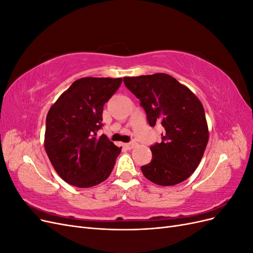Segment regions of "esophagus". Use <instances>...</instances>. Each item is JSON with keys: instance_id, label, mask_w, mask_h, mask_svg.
<instances>
[{"instance_id": "esophagus-1", "label": "esophagus", "mask_w": 253, "mask_h": 253, "mask_svg": "<svg viewBox=\"0 0 253 253\" xmlns=\"http://www.w3.org/2000/svg\"><path fill=\"white\" fill-rule=\"evenodd\" d=\"M137 145V143L135 142V141H132V142H128V143H126L125 144V147L126 148V149H128V150H131V149H133V148H135Z\"/></svg>"}]
</instances>
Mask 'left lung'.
Wrapping results in <instances>:
<instances>
[{
    "mask_svg": "<svg viewBox=\"0 0 253 253\" xmlns=\"http://www.w3.org/2000/svg\"><path fill=\"white\" fill-rule=\"evenodd\" d=\"M124 82L140 100L149 125L164 127L162 142L150 148L151 163L141 167L144 177L159 186L186 180L200 165L209 140L200 99L172 76L163 73L125 77Z\"/></svg>",
    "mask_w": 253,
    "mask_h": 253,
    "instance_id": "1",
    "label": "left lung"
}]
</instances>
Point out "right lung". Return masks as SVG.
Wrapping results in <instances>:
<instances>
[{"instance_id":"right-lung-1","label":"right lung","mask_w":253,"mask_h":253,"mask_svg":"<svg viewBox=\"0 0 253 253\" xmlns=\"http://www.w3.org/2000/svg\"><path fill=\"white\" fill-rule=\"evenodd\" d=\"M121 82V78L76 80L49 109L44 148L56 172L70 185L90 188L110 176L121 148L97 132L103 126V106Z\"/></svg>"}]
</instances>
